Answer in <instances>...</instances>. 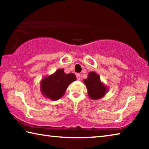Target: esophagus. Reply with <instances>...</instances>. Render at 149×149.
I'll return each mask as SVG.
<instances>
[{"label":"esophagus","instance_id":"obj_1","mask_svg":"<svg viewBox=\"0 0 149 149\" xmlns=\"http://www.w3.org/2000/svg\"><path fill=\"white\" fill-rule=\"evenodd\" d=\"M76 77H77V79L78 80H80V79H81V74H76Z\"/></svg>","mask_w":149,"mask_h":149}]
</instances>
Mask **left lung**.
<instances>
[{
  "label": "left lung",
  "instance_id": "left-lung-1",
  "mask_svg": "<svg viewBox=\"0 0 149 149\" xmlns=\"http://www.w3.org/2000/svg\"><path fill=\"white\" fill-rule=\"evenodd\" d=\"M83 81L86 85L88 95L93 100L101 99L108 91V88L100 81L99 75L95 72H90L87 79Z\"/></svg>",
  "mask_w": 149,
  "mask_h": 149
}]
</instances>
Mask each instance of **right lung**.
I'll use <instances>...</instances> for the list:
<instances>
[{
  "instance_id": "add662e5",
  "label": "right lung",
  "mask_w": 149,
  "mask_h": 149,
  "mask_svg": "<svg viewBox=\"0 0 149 149\" xmlns=\"http://www.w3.org/2000/svg\"><path fill=\"white\" fill-rule=\"evenodd\" d=\"M76 80L75 74H67L64 69H58L53 74L43 77L40 83V89L44 97L52 100L60 99L72 82Z\"/></svg>"
}]
</instances>
